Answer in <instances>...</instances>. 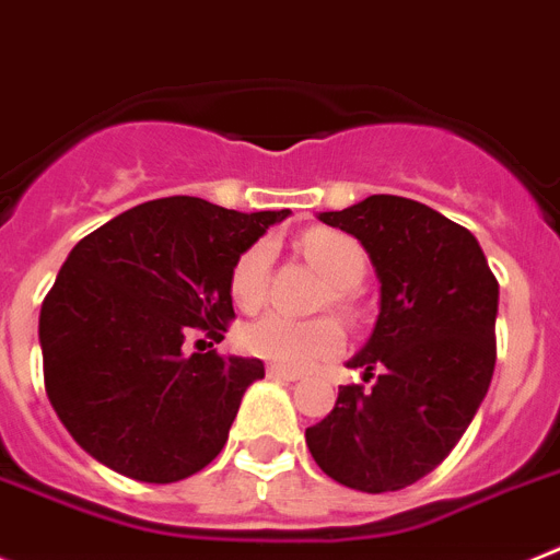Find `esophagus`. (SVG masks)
Instances as JSON below:
<instances>
[{
  "mask_svg": "<svg viewBox=\"0 0 560 560\" xmlns=\"http://www.w3.org/2000/svg\"><path fill=\"white\" fill-rule=\"evenodd\" d=\"M267 377H273V381H301V372H293V369H284V366H267Z\"/></svg>",
  "mask_w": 560,
  "mask_h": 560,
  "instance_id": "obj_1",
  "label": "esophagus"
}]
</instances>
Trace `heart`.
Instances as JSON below:
<instances>
[{
    "instance_id": "obj_1",
    "label": "heart",
    "mask_w": 560,
    "mask_h": 560,
    "mask_svg": "<svg viewBox=\"0 0 560 560\" xmlns=\"http://www.w3.org/2000/svg\"><path fill=\"white\" fill-rule=\"evenodd\" d=\"M301 253L310 265L332 284V301L347 310L352 290L366 273V253L361 242L332 228H315L301 236ZM273 261V245L256 242L242 253L231 270V299L240 310H256L265 301L267 270ZM247 354L284 369H310L327 361L343 347V327L332 315L295 320L279 313H267L250 320L240 332Z\"/></svg>"
}]
</instances>
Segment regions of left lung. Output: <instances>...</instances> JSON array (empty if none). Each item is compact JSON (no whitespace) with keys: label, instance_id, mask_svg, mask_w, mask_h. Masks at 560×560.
I'll use <instances>...</instances> for the list:
<instances>
[{"label":"left lung","instance_id":"8db88e82","mask_svg":"<svg viewBox=\"0 0 560 560\" xmlns=\"http://www.w3.org/2000/svg\"><path fill=\"white\" fill-rule=\"evenodd\" d=\"M318 220L366 247L381 313L347 363L372 386H340L307 448L347 488L402 490L454 451L488 395L499 281L468 228L415 199L372 194Z\"/></svg>","mask_w":560,"mask_h":560}]
</instances>
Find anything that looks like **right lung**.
I'll use <instances>...</instances> for the list:
<instances>
[{
  "mask_svg": "<svg viewBox=\"0 0 560 560\" xmlns=\"http://www.w3.org/2000/svg\"><path fill=\"white\" fill-rule=\"evenodd\" d=\"M287 217L163 197L72 247L42 304L38 340L47 397L86 454L152 485L217 459L265 363L217 349L186 358L183 343L194 329L225 338L233 265Z\"/></svg>",
  "mask_w": 560,
  "mask_h": 560,
  "instance_id": "right-lung-1",
  "label": "right lung"
}]
</instances>
